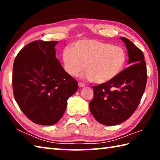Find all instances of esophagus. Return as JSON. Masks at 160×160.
<instances>
[{
    "instance_id": "esophagus-1",
    "label": "esophagus",
    "mask_w": 160,
    "mask_h": 160,
    "mask_svg": "<svg viewBox=\"0 0 160 160\" xmlns=\"http://www.w3.org/2000/svg\"><path fill=\"white\" fill-rule=\"evenodd\" d=\"M78 86H79L80 88H84V87H85V84H84L83 82H78Z\"/></svg>"
}]
</instances>
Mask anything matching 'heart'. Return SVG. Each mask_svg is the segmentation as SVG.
I'll use <instances>...</instances> for the list:
<instances>
[{"label":"heart","instance_id":"b5f03b06","mask_svg":"<svg viewBox=\"0 0 160 160\" xmlns=\"http://www.w3.org/2000/svg\"><path fill=\"white\" fill-rule=\"evenodd\" d=\"M66 71L77 76L85 68L84 77L97 84L112 81L122 71L126 55L120 47L94 39L75 42L71 49L66 48L62 54Z\"/></svg>","mask_w":160,"mask_h":160}]
</instances>
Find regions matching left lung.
<instances>
[{"instance_id":"obj_1","label":"left lung","mask_w":160,"mask_h":160,"mask_svg":"<svg viewBox=\"0 0 160 160\" xmlns=\"http://www.w3.org/2000/svg\"><path fill=\"white\" fill-rule=\"evenodd\" d=\"M128 54L129 67L112 81L93 86L90 109L94 118L105 126L124 122L136 110L145 90L147 68L144 54L133 43L121 37Z\"/></svg>"}]
</instances>
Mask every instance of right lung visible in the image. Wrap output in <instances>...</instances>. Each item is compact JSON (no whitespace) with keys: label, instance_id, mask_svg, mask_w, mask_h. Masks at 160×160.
Returning a JSON list of instances; mask_svg holds the SVG:
<instances>
[{"label":"right lung","instance_id":"right-lung-1","mask_svg":"<svg viewBox=\"0 0 160 160\" xmlns=\"http://www.w3.org/2000/svg\"><path fill=\"white\" fill-rule=\"evenodd\" d=\"M57 41L29 43L16 56L12 89L16 102L32 122L51 126L63 116L67 100L78 90V81L56 57Z\"/></svg>","mask_w":160,"mask_h":160}]
</instances>
